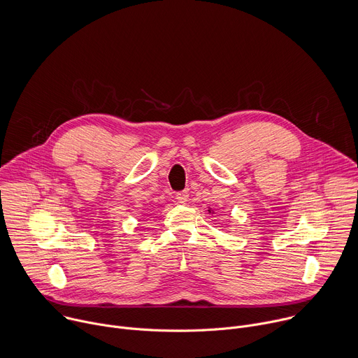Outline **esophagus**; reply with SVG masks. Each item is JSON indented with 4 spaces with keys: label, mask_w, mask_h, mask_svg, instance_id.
Here are the masks:
<instances>
[{
    "label": "esophagus",
    "mask_w": 358,
    "mask_h": 358,
    "mask_svg": "<svg viewBox=\"0 0 358 358\" xmlns=\"http://www.w3.org/2000/svg\"><path fill=\"white\" fill-rule=\"evenodd\" d=\"M188 196H189L188 191H178V192L176 194V199H177L180 203H185V202L188 201Z\"/></svg>",
    "instance_id": "esophagus-1"
}]
</instances>
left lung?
Wrapping results in <instances>:
<instances>
[{
    "label": "left lung",
    "instance_id": "8db88e82",
    "mask_svg": "<svg viewBox=\"0 0 358 358\" xmlns=\"http://www.w3.org/2000/svg\"><path fill=\"white\" fill-rule=\"evenodd\" d=\"M209 212H210V210H209Z\"/></svg>",
    "mask_w": 358,
    "mask_h": 358
}]
</instances>
